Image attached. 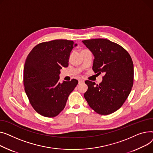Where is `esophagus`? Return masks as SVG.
I'll use <instances>...</instances> for the list:
<instances>
[{"mask_svg": "<svg viewBox=\"0 0 153 153\" xmlns=\"http://www.w3.org/2000/svg\"><path fill=\"white\" fill-rule=\"evenodd\" d=\"M78 82H79V83H84L85 81L83 79H79Z\"/></svg>", "mask_w": 153, "mask_h": 153, "instance_id": "obj_1", "label": "esophagus"}]
</instances>
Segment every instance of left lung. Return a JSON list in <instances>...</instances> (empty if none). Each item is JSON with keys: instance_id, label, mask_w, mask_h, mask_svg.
Instances as JSON below:
<instances>
[{"instance_id": "8db88e82", "label": "left lung", "mask_w": 153, "mask_h": 153, "mask_svg": "<svg viewBox=\"0 0 153 153\" xmlns=\"http://www.w3.org/2000/svg\"><path fill=\"white\" fill-rule=\"evenodd\" d=\"M94 56L93 70L102 72V82L86 81L85 100L96 112L109 115L120 109L127 100L133 83V64L128 52L106 39L82 41Z\"/></svg>"}]
</instances>
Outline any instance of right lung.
<instances>
[{
    "instance_id": "1",
    "label": "right lung",
    "mask_w": 153,
    "mask_h": 153,
    "mask_svg": "<svg viewBox=\"0 0 153 153\" xmlns=\"http://www.w3.org/2000/svg\"><path fill=\"white\" fill-rule=\"evenodd\" d=\"M76 46L66 39L44 42L36 46L27 56L23 72L25 90L34 109L42 116H57L78 83L75 79L59 82L60 70L68 67L70 53Z\"/></svg>"
}]
</instances>
